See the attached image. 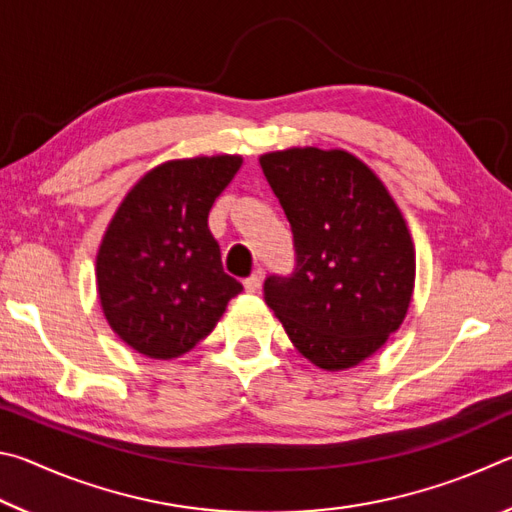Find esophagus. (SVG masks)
<instances>
[{
	"instance_id": "1",
	"label": "esophagus",
	"mask_w": 512,
	"mask_h": 512,
	"mask_svg": "<svg viewBox=\"0 0 512 512\" xmlns=\"http://www.w3.org/2000/svg\"><path fill=\"white\" fill-rule=\"evenodd\" d=\"M262 280H264V271L262 268H257V271H253V275L244 280V289L248 293H255V291H259V287H262Z\"/></svg>"
}]
</instances>
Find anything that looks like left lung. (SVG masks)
Returning <instances> with one entry per match:
<instances>
[{
    "label": "left lung",
    "mask_w": 512,
    "mask_h": 512,
    "mask_svg": "<svg viewBox=\"0 0 512 512\" xmlns=\"http://www.w3.org/2000/svg\"><path fill=\"white\" fill-rule=\"evenodd\" d=\"M259 167L296 253L289 275L266 277V305L318 368L357 366L402 325L411 302L415 250L400 207L345 151H275Z\"/></svg>",
    "instance_id": "1"
}]
</instances>
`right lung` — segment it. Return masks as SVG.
Returning <instances> with one entry per match:
<instances>
[{
	"mask_svg": "<svg viewBox=\"0 0 512 512\" xmlns=\"http://www.w3.org/2000/svg\"><path fill=\"white\" fill-rule=\"evenodd\" d=\"M239 167V155L164 162L112 216L97 255L99 300L115 334L144 357L192 350L244 289L223 273L207 228V214Z\"/></svg>",
	"mask_w": 512,
	"mask_h": 512,
	"instance_id": "obj_1",
	"label": "right lung"
}]
</instances>
